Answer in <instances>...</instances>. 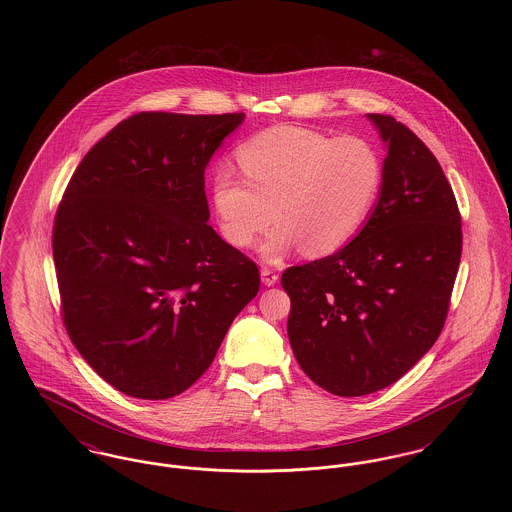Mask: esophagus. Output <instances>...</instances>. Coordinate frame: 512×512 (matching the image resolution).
Instances as JSON below:
<instances>
[{"instance_id": "esophagus-1", "label": "esophagus", "mask_w": 512, "mask_h": 512, "mask_svg": "<svg viewBox=\"0 0 512 512\" xmlns=\"http://www.w3.org/2000/svg\"><path fill=\"white\" fill-rule=\"evenodd\" d=\"M261 278H263L265 286H274L278 282V274L268 267L261 268Z\"/></svg>"}]
</instances>
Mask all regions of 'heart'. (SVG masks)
Masks as SVG:
<instances>
[{"label": "heart", "instance_id": "b5f03b06", "mask_svg": "<svg viewBox=\"0 0 512 512\" xmlns=\"http://www.w3.org/2000/svg\"><path fill=\"white\" fill-rule=\"evenodd\" d=\"M236 159L242 178L226 167L213 176V213L238 249L278 222L261 247L268 261L299 245L307 257L340 251L363 230L384 186V161L370 142L303 126H272L240 146Z\"/></svg>", "mask_w": 512, "mask_h": 512}]
</instances>
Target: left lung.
Returning <instances> with one entry per match:
<instances>
[{
    "label": "left lung",
    "instance_id": "1",
    "mask_svg": "<svg viewBox=\"0 0 512 512\" xmlns=\"http://www.w3.org/2000/svg\"><path fill=\"white\" fill-rule=\"evenodd\" d=\"M366 117L388 147L376 207L353 242L282 274L293 355L341 397L388 388L436 343L463 251L461 213L434 153L390 115Z\"/></svg>",
    "mask_w": 512,
    "mask_h": 512
}]
</instances>
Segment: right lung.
Listing matches in <instances>:
<instances>
[{
	"mask_svg": "<svg viewBox=\"0 0 512 512\" xmlns=\"http://www.w3.org/2000/svg\"><path fill=\"white\" fill-rule=\"evenodd\" d=\"M244 113H138L92 147L59 203L53 263L74 347L138 399L188 390L259 268L207 224L205 169Z\"/></svg>",
	"mask_w": 512,
	"mask_h": 512,
	"instance_id": "add662e5",
	"label": "right lung"
}]
</instances>
